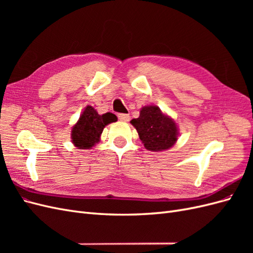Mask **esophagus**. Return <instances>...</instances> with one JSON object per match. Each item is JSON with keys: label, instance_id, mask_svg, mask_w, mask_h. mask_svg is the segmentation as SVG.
I'll return each instance as SVG.
<instances>
[{"label": "esophagus", "instance_id": "esophagus-1", "mask_svg": "<svg viewBox=\"0 0 253 253\" xmlns=\"http://www.w3.org/2000/svg\"><path fill=\"white\" fill-rule=\"evenodd\" d=\"M118 119L120 121L126 122V121L129 120V115L128 114H118Z\"/></svg>", "mask_w": 253, "mask_h": 253}]
</instances>
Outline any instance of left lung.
I'll list each match as a JSON object with an SVG mask.
<instances>
[{
    "label": "left lung",
    "mask_w": 253,
    "mask_h": 253,
    "mask_svg": "<svg viewBox=\"0 0 253 253\" xmlns=\"http://www.w3.org/2000/svg\"><path fill=\"white\" fill-rule=\"evenodd\" d=\"M131 124L138 132L144 148L149 151H165L177 141L178 127L176 122L156 105L143 106L139 117L131 120Z\"/></svg>",
    "instance_id": "left-lung-1"
}]
</instances>
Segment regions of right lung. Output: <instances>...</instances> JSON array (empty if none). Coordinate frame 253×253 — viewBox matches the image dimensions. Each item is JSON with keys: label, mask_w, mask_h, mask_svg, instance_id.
<instances>
[{"label": "right lung", "mask_w": 253, "mask_h": 253, "mask_svg": "<svg viewBox=\"0 0 253 253\" xmlns=\"http://www.w3.org/2000/svg\"><path fill=\"white\" fill-rule=\"evenodd\" d=\"M115 121H117L116 115L112 113L99 115L93 106L87 105L72 128V142L78 149H91L100 141V135L105 126Z\"/></svg>", "instance_id": "add662e5"}]
</instances>
